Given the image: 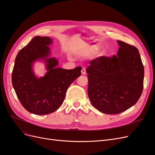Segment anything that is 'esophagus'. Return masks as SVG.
I'll return each instance as SVG.
<instances>
[{"label": "esophagus", "instance_id": "esophagus-1", "mask_svg": "<svg viewBox=\"0 0 155 155\" xmlns=\"http://www.w3.org/2000/svg\"><path fill=\"white\" fill-rule=\"evenodd\" d=\"M81 72V74H82L85 75V74H86V70H85V68H83Z\"/></svg>", "mask_w": 155, "mask_h": 155}]
</instances>
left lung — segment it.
Returning <instances> with one entry per match:
<instances>
[{
  "label": "left lung",
  "mask_w": 155,
  "mask_h": 155,
  "mask_svg": "<svg viewBox=\"0 0 155 155\" xmlns=\"http://www.w3.org/2000/svg\"><path fill=\"white\" fill-rule=\"evenodd\" d=\"M117 55L101 56L87 68L88 95L92 105L107 114L121 113L141 96L144 68L138 50L118 41Z\"/></svg>",
  "instance_id": "obj_1"
}]
</instances>
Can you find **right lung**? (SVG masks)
Here are the masks:
<instances>
[{
    "mask_svg": "<svg viewBox=\"0 0 155 155\" xmlns=\"http://www.w3.org/2000/svg\"><path fill=\"white\" fill-rule=\"evenodd\" d=\"M53 40L37 36L17 54L12 72V85L21 104L32 114L45 115L61 105L68 87L81 76V67L66 70L58 67V61L50 58L48 45ZM43 60L48 72L42 78L35 76L32 67Z\"/></svg>",
    "mask_w": 155,
    "mask_h": 155,
    "instance_id": "add662e5",
    "label": "right lung"
}]
</instances>
